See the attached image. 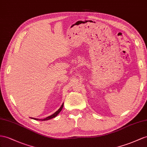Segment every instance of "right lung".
Here are the masks:
<instances>
[{
	"instance_id": "right-lung-1",
	"label": "right lung",
	"mask_w": 147,
	"mask_h": 147,
	"mask_svg": "<svg viewBox=\"0 0 147 147\" xmlns=\"http://www.w3.org/2000/svg\"><path fill=\"white\" fill-rule=\"evenodd\" d=\"M63 104H62V106H61V107H60L59 109L56 111V112H55L53 114H52V115H51L50 116H48V117H47V118H45V119H36V118H32V119H35V120H49V119H53V118H54V117H55L61 111V110H62V109H63Z\"/></svg>"
}]
</instances>
